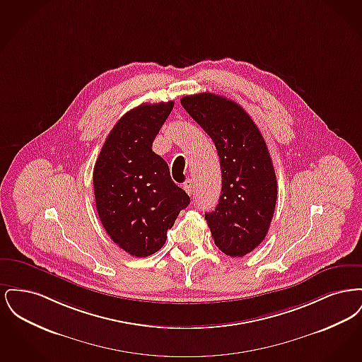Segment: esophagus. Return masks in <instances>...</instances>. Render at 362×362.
<instances>
[{"label":"esophagus","instance_id":"esophagus-1","mask_svg":"<svg viewBox=\"0 0 362 362\" xmlns=\"http://www.w3.org/2000/svg\"><path fill=\"white\" fill-rule=\"evenodd\" d=\"M183 189H185V191H186L189 195H192V191H194L192 182H191V180H187V182L183 185Z\"/></svg>","mask_w":362,"mask_h":362}]
</instances>
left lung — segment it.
Here are the masks:
<instances>
[{
	"label": "left lung",
	"mask_w": 362,
	"mask_h": 362,
	"mask_svg": "<svg viewBox=\"0 0 362 362\" xmlns=\"http://www.w3.org/2000/svg\"><path fill=\"white\" fill-rule=\"evenodd\" d=\"M180 103L213 139L220 157V201L205 214L211 238L224 254L241 258L266 238L276 209V177L267 145L255 122L233 100L204 92L185 96Z\"/></svg>",
	"instance_id": "obj_1"
}]
</instances>
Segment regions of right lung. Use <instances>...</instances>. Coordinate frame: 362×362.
Returning <instances> with one entry per match:
<instances>
[{
	"label": "right lung",
	"mask_w": 362,
	"mask_h": 362,
	"mask_svg": "<svg viewBox=\"0 0 362 362\" xmlns=\"http://www.w3.org/2000/svg\"><path fill=\"white\" fill-rule=\"evenodd\" d=\"M173 102L144 103L122 117L110 132L93 168L99 218L111 240L127 254L145 258L167 240L189 197L171 179L168 164L152 144Z\"/></svg>",
	"instance_id": "obj_1"
}]
</instances>
